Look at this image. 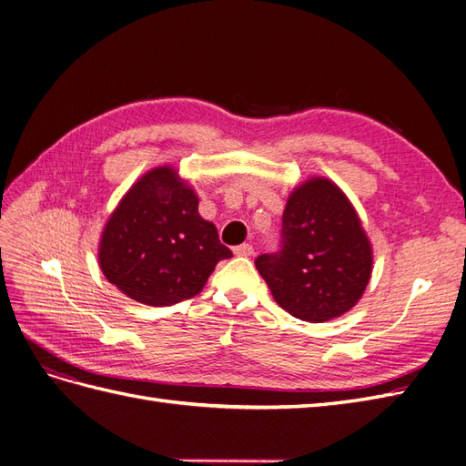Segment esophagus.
Returning <instances> with one entry per match:
<instances>
[{"label":"esophagus","instance_id":"1","mask_svg":"<svg viewBox=\"0 0 466 466\" xmlns=\"http://www.w3.org/2000/svg\"><path fill=\"white\" fill-rule=\"evenodd\" d=\"M233 252H235L237 257H250L252 252H255V248H252V245H248V243H243V245L235 247V248H233Z\"/></svg>","mask_w":466,"mask_h":466}]
</instances>
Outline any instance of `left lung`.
Instances as JSON below:
<instances>
[{
  "instance_id": "left-lung-1",
  "label": "left lung",
  "mask_w": 466,
  "mask_h": 466,
  "mask_svg": "<svg viewBox=\"0 0 466 466\" xmlns=\"http://www.w3.org/2000/svg\"><path fill=\"white\" fill-rule=\"evenodd\" d=\"M255 264L284 311L324 322L361 299L373 252L346 194L332 180L315 177L289 194L279 250L260 255Z\"/></svg>"
}]
</instances>
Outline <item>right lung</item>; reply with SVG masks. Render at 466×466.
<instances>
[{"instance_id": "add662e5", "label": "right lung", "mask_w": 466, "mask_h": 466, "mask_svg": "<svg viewBox=\"0 0 466 466\" xmlns=\"http://www.w3.org/2000/svg\"><path fill=\"white\" fill-rule=\"evenodd\" d=\"M214 223L198 214V196L173 167H155L124 194L98 245L105 278L130 299L167 307L202 291L219 260Z\"/></svg>"}]
</instances>
